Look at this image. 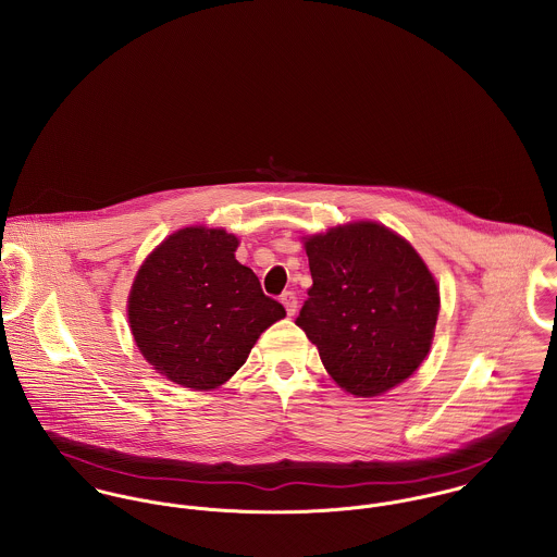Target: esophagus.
Masks as SVG:
<instances>
[{"instance_id":"1","label":"esophagus","mask_w":557,"mask_h":557,"mask_svg":"<svg viewBox=\"0 0 557 557\" xmlns=\"http://www.w3.org/2000/svg\"><path fill=\"white\" fill-rule=\"evenodd\" d=\"M281 305L285 307V311H287L289 318L296 315V311H298V298H296V294H292V292L283 294V296H281Z\"/></svg>"}]
</instances>
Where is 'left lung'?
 I'll return each instance as SVG.
<instances>
[{"label": "left lung", "instance_id": "obj_1", "mask_svg": "<svg viewBox=\"0 0 557 557\" xmlns=\"http://www.w3.org/2000/svg\"><path fill=\"white\" fill-rule=\"evenodd\" d=\"M313 287L296 323L318 347L336 386L382 397L431 351L440 285L411 246L377 221L302 236Z\"/></svg>", "mask_w": 557, "mask_h": 557}]
</instances>
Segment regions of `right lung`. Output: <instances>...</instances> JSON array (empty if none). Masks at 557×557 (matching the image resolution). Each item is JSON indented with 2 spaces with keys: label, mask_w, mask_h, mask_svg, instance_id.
<instances>
[{
  "label": "right lung",
  "mask_w": 557,
  "mask_h": 557,
  "mask_svg": "<svg viewBox=\"0 0 557 557\" xmlns=\"http://www.w3.org/2000/svg\"><path fill=\"white\" fill-rule=\"evenodd\" d=\"M238 246L223 227H182L144 259L131 285L126 315L137 349L182 388L227 384L261 332L285 318L236 259Z\"/></svg>",
  "instance_id": "right-lung-1"
}]
</instances>
